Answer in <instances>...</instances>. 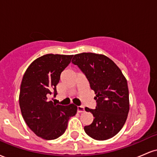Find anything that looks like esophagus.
Segmentation results:
<instances>
[{"mask_svg": "<svg viewBox=\"0 0 157 157\" xmlns=\"http://www.w3.org/2000/svg\"><path fill=\"white\" fill-rule=\"evenodd\" d=\"M85 109H84V107L83 106H77V112L78 113H82V112H84Z\"/></svg>", "mask_w": 157, "mask_h": 157, "instance_id": "34e87169", "label": "esophagus"}]
</instances>
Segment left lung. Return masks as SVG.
<instances>
[{"mask_svg": "<svg viewBox=\"0 0 157 157\" xmlns=\"http://www.w3.org/2000/svg\"><path fill=\"white\" fill-rule=\"evenodd\" d=\"M71 63L85 75L96 94L95 109L85 108L94 117L91 125L85 126V132L96 140L112 138L123 127L129 111L127 80L105 55L81 53L74 56Z\"/></svg>", "mask_w": 157, "mask_h": 157, "instance_id": "obj_1", "label": "left lung"}]
</instances>
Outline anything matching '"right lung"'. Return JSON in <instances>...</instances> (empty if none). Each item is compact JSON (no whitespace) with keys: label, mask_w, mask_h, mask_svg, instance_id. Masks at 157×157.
Segmentation results:
<instances>
[{"label":"right lung","mask_w":157,"mask_h":157,"mask_svg":"<svg viewBox=\"0 0 157 157\" xmlns=\"http://www.w3.org/2000/svg\"><path fill=\"white\" fill-rule=\"evenodd\" d=\"M73 55L48 54L36 59L29 66L21 85L19 105L24 121L39 137L52 140L60 137L67 128L68 121L77 107L56 105L48 100L57 94L56 86L62 71Z\"/></svg>","instance_id":"add662e5"}]
</instances>
